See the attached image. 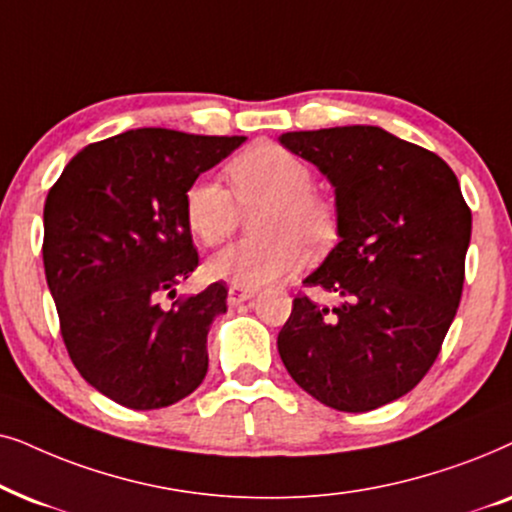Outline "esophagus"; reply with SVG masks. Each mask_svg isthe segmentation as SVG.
Here are the masks:
<instances>
[{"instance_id": "1", "label": "esophagus", "mask_w": 512, "mask_h": 512, "mask_svg": "<svg viewBox=\"0 0 512 512\" xmlns=\"http://www.w3.org/2000/svg\"><path fill=\"white\" fill-rule=\"evenodd\" d=\"M252 297H255V290L238 288V285H229V295H227L229 306H238V304L248 302V299H252Z\"/></svg>"}]
</instances>
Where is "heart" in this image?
<instances>
[{"mask_svg":"<svg viewBox=\"0 0 512 512\" xmlns=\"http://www.w3.org/2000/svg\"><path fill=\"white\" fill-rule=\"evenodd\" d=\"M229 189L201 177L185 192V220L206 245L231 236L243 213L257 238L231 243L206 262V274L238 288H262L302 264L304 250L320 255L337 238V206L313 192L306 163L288 149L260 142L227 166Z\"/></svg>","mask_w":512,"mask_h":512,"instance_id":"obj_1","label":"heart"}]
</instances>
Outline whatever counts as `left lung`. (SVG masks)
I'll return each mask as SVG.
<instances>
[{"label": "left lung", "instance_id": "1", "mask_svg": "<svg viewBox=\"0 0 512 512\" xmlns=\"http://www.w3.org/2000/svg\"><path fill=\"white\" fill-rule=\"evenodd\" d=\"M335 187L339 243L304 278L332 309L295 297L278 332L290 377L339 412L410 393L438 358L459 309L473 217L452 168L379 126L283 133Z\"/></svg>", "mask_w": 512, "mask_h": 512}]
</instances>
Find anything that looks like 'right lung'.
I'll return each mask as SVG.
<instances>
[{
    "label": "right lung",
    "instance_id": "obj_1",
    "mask_svg": "<svg viewBox=\"0 0 512 512\" xmlns=\"http://www.w3.org/2000/svg\"><path fill=\"white\" fill-rule=\"evenodd\" d=\"M245 142L138 128L81 149L44 206V271L60 335L95 391L131 410L187 398L208 372V330L227 288L163 309L199 267L185 192Z\"/></svg>",
    "mask_w": 512,
    "mask_h": 512
}]
</instances>
